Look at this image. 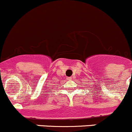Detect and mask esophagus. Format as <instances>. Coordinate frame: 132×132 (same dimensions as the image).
<instances>
[{"instance_id": "34e87169", "label": "esophagus", "mask_w": 132, "mask_h": 132, "mask_svg": "<svg viewBox=\"0 0 132 132\" xmlns=\"http://www.w3.org/2000/svg\"><path fill=\"white\" fill-rule=\"evenodd\" d=\"M68 80H71V77H68Z\"/></svg>"}]
</instances>
